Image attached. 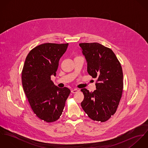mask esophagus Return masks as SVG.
<instances>
[{
	"label": "esophagus",
	"instance_id": "esophagus-1",
	"mask_svg": "<svg viewBox=\"0 0 148 148\" xmlns=\"http://www.w3.org/2000/svg\"><path fill=\"white\" fill-rule=\"evenodd\" d=\"M79 91V90L77 89H73L71 90V92L73 93H76Z\"/></svg>",
	"mask_w": 148,
	"mask_h": 148
}]
</instances>
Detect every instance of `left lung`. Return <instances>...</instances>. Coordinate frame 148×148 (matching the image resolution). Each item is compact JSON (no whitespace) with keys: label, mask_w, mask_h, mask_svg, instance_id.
<instances>
[{"label":"left lung","mask_w":148,"mask_h":148,"mask_svg":"<svg viewBox=\"0 0 148 148\" xmlns=\"http://www.w3.org/2000/svg\"><path fill=\"white\" fill-rule=\"evenodd\" d=\"M87 62L88 73L96 78L93 92L81 89L84 98L81 106L93 121L105 122L116 112L123 90L121 64L113 51L98 42L79 44Z\"/></svg>","instance_id":"8db88e82"}]
</instances>
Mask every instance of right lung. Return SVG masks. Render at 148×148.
<instances>
[{
  "mask_svg": "<svg viewBox=\"0 0 148 148\" xmlns=\"http://www.w3.org/2000/svg\"><path fill=\"white\" fill-rule=\"evenodd\" d=\"M68 43H44L30 51L21 72L24 92L35 115L47 123L58 120L62 115L71 90L60 88L51 80L56 76L59 62Z\"/></svg>",
  "mask_w": 148,
  "mask_h": 148,
  "instance_id": "add662e5",
  "label": "right lung"
}]
</instances>
